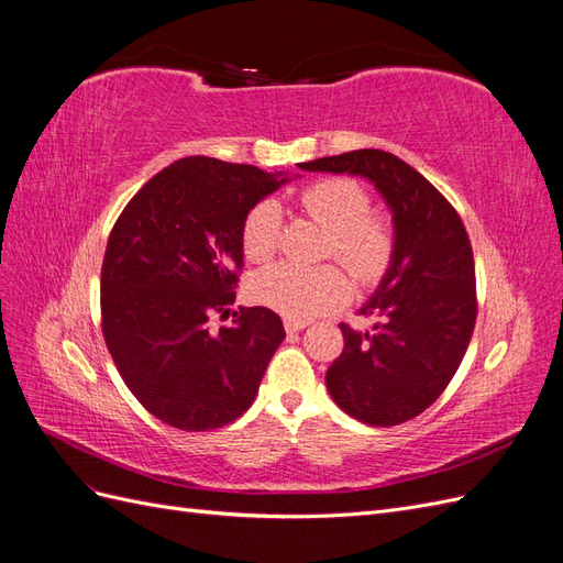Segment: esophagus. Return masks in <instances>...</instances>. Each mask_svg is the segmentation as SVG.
<instances>
[{
	"label": "esophagus",
	"mask_w": 563,
	"mask_h": 563,
	"mask_svg": "<svg viewBox=\"0 0 563 563\" xmlns=\"http://www.w3.org/2000/svg\"><path fill=\"white\" fill-rule=\"evenodd\" d=\"M305 327H310V321H305V319H294V317H284V329H286L288 333L302 331Z\"/></svg>",
	"instance_id": "esophagus-1"
}]
</instances>
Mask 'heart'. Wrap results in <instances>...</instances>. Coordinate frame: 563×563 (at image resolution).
Instances as JSON below:
<instances>
[{"label": "heart", "instance_id": "b5f03b06", "mask_svg": "<svg viewBox=\"0 0 563 563\" xmlns=\"http://www.w3.org/2000/svg\"><path fill=\"white\" fill-rule=\"evenodd\" d=\"M298 199L302 211L331 232L329 255H335L356 279L371 284L385 275L395 253V232L383 216L371 213V195L360 180L321 178L302 187ZM279 236L282 209L275 199H263L249 209L242 223V249L251 263H267L277 253ZM251 294L279 314L312 319L347 302L352 284L335 265L317 269L272 265L253 277Z\"/></svg>", "mask_w": 563, "mask_h": 563}]
</instances>
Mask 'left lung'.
<instances>
[{
	"label": "left lung",
	"mask_w": 563,
	"mask_h": 563,
	"mask_svg": "<svg viewBox=\"0 0 563 563\" xmlns=\"http://www.w3.org/2000/svg\"><path fill=\"white\" fill-rule=\"evenodd\" d=\"M305 172L368 178L395 220V253L360 310L371 331L340 323L343 354L327 371L333 401L373 428L416 418L446 389L476 321L474 255L457 211L413 166L385 150L300 164Z\"/></svg>",
	"instance_id": "8db88e82"
}]
</instances>
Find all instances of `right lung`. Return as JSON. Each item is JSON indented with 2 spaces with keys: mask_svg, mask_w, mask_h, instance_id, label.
Segmentation results:
<instances>
[{
  "mask_svg": "<svg viewBox=\"0 0 563 563\" xmlns=\"http://www.w3.org/2000/svg\"><path fill=\"white\" fill-rule=\"evenodd\" d=\"M288 178L185 157L152 176L110 232L100 317L119 376L147 411L185 432L225 428L253 404L284 340L277 312H228L244 267L242 223Z\"/></svg>",
  "mask_w": 563,
  "mask_h": 563,
  "instance_id": "obj_1",
  "label": "right lung"
}]
</instances>
